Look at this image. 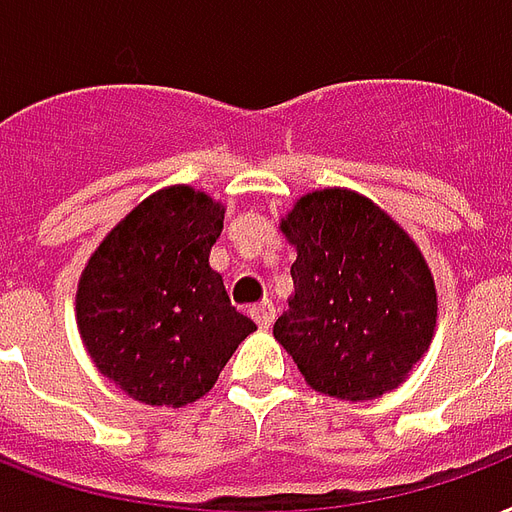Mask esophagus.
<instances>
[{
    "instance_id": "34e87169",
    "label": "esophagus",
    "mask_w": 512,
    "mask_h": 512,
    "mask_svg": "<svg viewBox=\"0 0 512 512\" xmlns=\"http://www.w3.org/2000/svg\"><path fill=\"white\" fill-rule=\"evenodd\" d=\"M251 318L259 323V328H269L275 323V304L269 299L259 301L256 307H251Z\"/></svg>"
}]
</instances>
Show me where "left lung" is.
I'll list each match as a JSON object with an SVG mask.
<instances>
[{"label": "left lung", "mask_w": 512, "mask_h": 512, "mask_svg": "<svg viewBox=\"0 0 512 512\" xmlns=\"http://www.w3.org/2000/svg\"><path fill=\"white\" fill-rule=\"evenodd\" d=\"M280 232L296 261L272 334L312 390L358 403L406 382L438 318L417 243L379 205L339 186L304 194Z\"/></svg>", "instance_id": "8db88e82"}]
</instances>
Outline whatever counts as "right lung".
<instances>
[{"instance_id":"obj_1","label":"right lung","mask_w":512,"mask_h":512,"mask_svg":"<svg viewBox=\"0 0 512 512\" xmlns=\"http://www.w3.org/2000/svg\"><path fill=\"white\" fill-rule=\"evenodd\" d=\"M224 205L192 186L149 194L82 269L77 326L98 371L149 406H186L219 379L256 323L211 269Z\"/></svg>"}]
</instances>
